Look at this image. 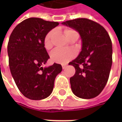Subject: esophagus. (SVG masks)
<instances>
[{"label":"esophagus","instance_id":"obj_1","mask_svg":"<svg viewBox=\"0 0 122 122\" xmlns=\"http://www.w3.org/2000/svg\"><path fill=\"white\" fill-rule=\"evenodd\" d=\"M61 66H62V68H63V69H64V68L66 67V66H67V65H66V64H62Z\"/></svg>","mask_w":122,"mask_h":122}]
</instances>
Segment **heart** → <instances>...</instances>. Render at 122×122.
Instances as JSON below:
<instances>
[{"label":"heart","instance_id":"1","mask_svg":"<svg viewBox=\"0 0 122 122\" xmlns=\"http://www.w3.org/2000/svg\"><path fill=\"white\" fill-rule=\"evenodd\" d=\"M54 33V30H51L44 37V46L45 49H49L52 46L51 43V38ZM64 34L66 35V38L68 39L70 37H71L73 35L78 34L75 30L72 29H66L64 30ZM76 51L73 49H60L57 48L53 50L50 54L51 60L53 62L57 63H61L64 64L68 63L69 61H71L72 59H73L76 56Z\"/></svg>","mask_w":122,"mask_h":122}]
</instances>
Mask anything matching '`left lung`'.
I'll return each mask as SVG.
<instances>
[{"label": "left lung", "mask_w": 122, "mask_h": 122, "mask_svg": "<svg viewBox=\"0 0 122 122\" xmlns=\"http://www.w3.org/2000/svg\"><path fill=\"white\" fill-rule=\"evenodd\" d=\"M76 30L82 40V49L76 59L68 64L76 73L70 78L72 92L83 99L97 97L107 83L112 63V44L106 30L86 18L62 22Z\"/></svg>", "instance_id": "obj_1"}]
</instances>
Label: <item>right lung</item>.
<instances>
[{
    "instance_id": "right-lung-1",
    "label": "right lung",
    "mask_w": 122,
    "mask_h": 122,
    "mask_svg": "<svg viewBox=\"0 0 122 122\" xmlns=\"http://www.w3.org/2000/svg\"><path fill=\"white\" fill-rule=\"evenodd\" d=\"M58 25L57 22L30 17L18 24L10 36L8 54L10 72L19 90L30 100L49 97L56 76L62 71L61 64L55 63L41 67L49 59L44 46V37Z\"/></svg>"
}]
</instances>
